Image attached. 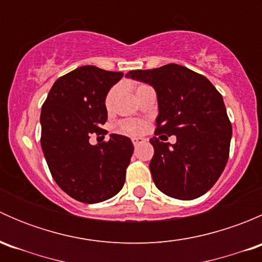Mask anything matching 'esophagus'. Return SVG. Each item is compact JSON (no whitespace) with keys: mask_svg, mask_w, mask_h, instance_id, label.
Here are the masks:
<instances>
[{"mask_svg":"<svg viewBox=\"0 0 262 262\" xmlns=\"http://www.w3.org/2000/svg\"><path fill=\"white\" fill-rule=\"evenodd\" d=\"M132 142H133L134 147H138L139 144L143 143V142H146V139L142 138V137H134V138H132Z\"/></svg>","mask_w":262,"mask_h":262,"instance_id":"obj_1","label":"esophagus"}]
</instances>
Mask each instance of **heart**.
I'll return each mask as SVG.
<instances>
[{"label": "heart", "mask_w": 262, "mask_h": 262, "mask_svg": "<svg viewBox=\"0 0 262 262\" xmlns=\"http://www.w3.org/2000/svg\"><path fill=\"white\" fill-rule=\"evenodd\" d=\"M144 89H148V86H146V84H141V86L137 87L136 92L138 94V92H141L142 90ZM118 94H119V86H113L112 89L109 90L106 97H105V107H106L107 110H112L113 107H114ZM120 129L123 133L138 134L139 132L143 129V124L138 120H124L120 123Z\"/></svg>", "instance_id": "obj_1"}]
</instances>
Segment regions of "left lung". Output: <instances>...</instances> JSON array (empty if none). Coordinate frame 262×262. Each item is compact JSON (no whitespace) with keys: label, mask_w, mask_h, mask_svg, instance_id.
Wrapping results in <instances>:
<instances>
[{"label":"left lung","mask_w":262,"mask_h":262,"mask_svg":"<svg viewBox=\"0 0 262 262\" xmlns=\"http://www.w3.org/2000/svg\"><path fill=\"white\" fill-rule=\"evenodd\" d=\"M126 77L155 89L156 136H176L175 144L160 141L166 136L149 139L155 148L149 170L157 189L180 200L204 195L229 156L232 125L222 95L207 77L175 63L130 71Z\"/></svg>","instance_id":"obj_1"}]
</instances>
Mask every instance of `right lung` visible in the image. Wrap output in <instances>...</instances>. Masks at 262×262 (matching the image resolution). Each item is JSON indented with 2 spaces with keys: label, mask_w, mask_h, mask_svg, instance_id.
<instances>
[{
  "label": "right lung",
  "mask_w": 262,
  "mask_h": 262,
  "mask_svg": "<svg viewBox=\"0 0 262 262\" xmlns=\"http://www.w3.org/2000/svg\"><path fill=\"white\" fill-rule=\"evenodd\" d=\"M124 73L82 66L62 76L41 107V149L53 179L71 198L86 204L118 194L133 155L128 137L110 134L109 142L90 144L106 134L105 97Z\"/></svg>",
  "instance_id": "obj_1"
}]
</instances>
